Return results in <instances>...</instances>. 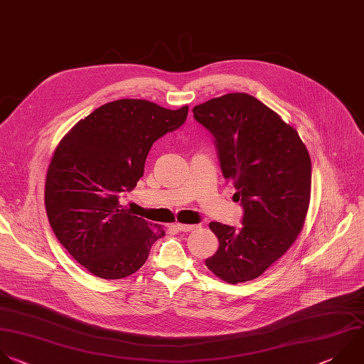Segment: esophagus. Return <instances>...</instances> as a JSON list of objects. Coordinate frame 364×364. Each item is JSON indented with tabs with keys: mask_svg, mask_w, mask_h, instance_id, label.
<instances>
[{
	"mask_svg": "<svg viewBox=\"0 0 364 364\" xmlns=\"http://www.w3.org/2000/svg\"><path fill=\"white\" fill-rule=\"evenodd\" d=\"M174 227L178 230V231H183V232H188V231H193V230H196L197 227L196 225H191V224H181V223H177V224H174Z\"/></svg>",
	"mask_w": 364,
	"mask_h": 364,
	"instance_id": "1",
	"label": "esophagus"
}]
</instances>
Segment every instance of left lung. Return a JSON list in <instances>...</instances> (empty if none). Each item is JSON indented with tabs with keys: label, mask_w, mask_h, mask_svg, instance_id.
Listing matches in <instances>:
<instances>
[{
	"label": "left lung",
	"mask_w": 364,
	"mask_h": 364,
	"mask_svg": "<svg viewBox=\"0 0 364 364\" xmlns=\"http://www.w3.org/2000/svg\"><path fill=\"white\" fill-rule=\"evenodd\" d=\"M214 139L220 168L243 207L240 228L211 221L218 250L205 266L221 280H255L279 260L303 228L311 161L297 132L257 98L232 92L193 108Z\"/></svg>",
	"instance_id": "left-lung-1"
}]
</instances>
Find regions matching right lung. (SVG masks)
Here are the masks:
<instances>
[{"instance_id":"right-lung-1","label":"right lung","mask_w":364,"mask_h":364,"mask_svg":"<svg viewBox=\"0 0 364 364\" xmlns=\"http://www.w3.org/2000/svg\"><path fill=\"white\" fill-rule=\"evenodd\" d=\"M188 107L146 100L107 102L58 144L46 180V210L55 237L90 273L124 279L147 262L166 231L119 204L144 174L153 144L177 129Z\"/></svg>"}]
</instances>
